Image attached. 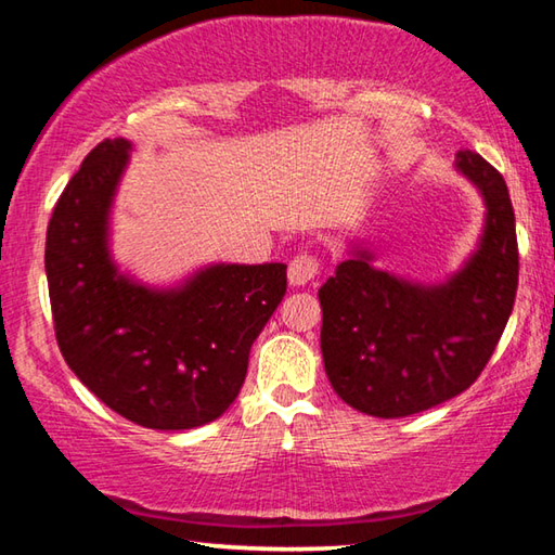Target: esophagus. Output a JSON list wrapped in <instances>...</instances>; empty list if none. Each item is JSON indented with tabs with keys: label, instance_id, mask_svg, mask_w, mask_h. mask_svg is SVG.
I'll return each mask as SVG.
<instances>
[{
	"label": "esophagus",
	"instance_id": "34e87169",
	"mask_svg": "<svg viewBox=\"0 0 555 555\" xmlns=\"http://www.w3.org/2000/svg\"><path fill=\"white\" fill-rule=\"evenodd\" d=\"M318 274H321V261H318L315 255H308V251H304V255L291 259V264H288V284L291 286L311 284Z\"/></svg>",
	"mask_w": 555,
	"mask_h": 555
}]
</instances>
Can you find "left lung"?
<instances>
[{"label": "left lung", "instance_id": "8db88e82", "mask_svg": "<svg viewBox=\"0 0 555 555\" xmlns=\"http://www.w3.org/2000/svg\"><path fill=\"white\" fill-rule=\"evenodd\" d=\"M455 168L485 201L477 249L455 274L418 284L372 264L352 247L318 291L321 350L337 397L377 418H401L463 393L509 321L519 249L514 208L502 173L463 149Z\"/></svg>", "mask_w": 555, "mask_h": 555}]
</instances>
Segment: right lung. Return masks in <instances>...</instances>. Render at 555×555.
Returning a JSON list of instances; mask_svg holds the SVG:
<instances>
[{"label":"right lung","instance_id":"1","mask_svg":"<svg viewBox=\"0 0 555 555\" xmlns=\"http://www.w3.org/2000/svg\"><path fill=\"white\" fill-rule=\"evenodd\" d=\"M127 139L86 156L46 232V279L61 352L119 416L154 430L220 418L247 377L249 350L286 294V264H208L178 286H146L109 251V212Z\"/></svg>","mask_w":555,"mask_h":555}]
</instances>
